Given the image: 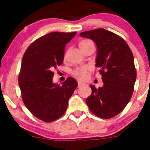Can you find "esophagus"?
<instances>
[{
  "label": "esophagus",
  "mask_w": 150,
  "mask_h": 150,
  "mask_svg": "<svg viewBox=\"0 0 150 150\" xmlns=\"http://www.w3.org/2000/svg\"><path fill=\"white\" fill-rule=\"evenodd\" d=\"M78 87H81V86H83V85L84 83H83L80 82V81H78Z\"/></svg>",
  "instance_id": "1"
}]
</instances>
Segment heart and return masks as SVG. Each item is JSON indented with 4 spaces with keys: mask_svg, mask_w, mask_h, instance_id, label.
<instances>
[{
    "mask_svg": "<svg viewBox=\"0 0 150 150\" xmlns=\"http://www.w3.org/2000/svg\"><path fill=\"white\" fill-rule=\"evenodd\" d=\"M92 43L90 40H83L82 41L80 42L79 46L81 48V49H82L85 46H86L88 43ZM91 69V67L89 65H83L81 67H78L75 68V69H73V71L72 72L73 76H75V78H77L79 80H84L85 78H86L87 77L88 72Z\"/></svg>",
    "mask_w": 150,
    "mask_h": 150,
    "instance_id": "heart-1",
    "label": "heart"
}]
</instances>
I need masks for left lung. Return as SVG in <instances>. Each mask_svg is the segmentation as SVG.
<instances>
[{
    "label": "left lung",
    "instance_id": "1",
    "mask_svg": "<svg viewBox=\"0 0 150 150\" xmlns=\"http://www.w3.org/2000/svg\"><path fill=\"white\" fill-rule=\"evenodd\" d=\"M80 35L96 43V66L104 83L98 88L91 85L92 93L86 104L97 117L112 118L123 110L134 92L137 70L132 51L121 37L105 29L83 32Z\"/></svg>",
    "mask_w": 150,
    "mask_h": 150
}]
</instances>
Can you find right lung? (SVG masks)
Here are the masks:
<instances>
[{
    "mask_svg": "<svg viewBox=\"0 0 150 150\" xmlns=\"http://www.w3.org/2000/svg\"><path fill=\"white\" fill-rule=\"evenodd\" d=\"M74 33L53 32L35 40L23 56L19 75L22 98L29 111L44 122H53L66 112L78 83L69 77L62 85L52 81L54 69L63 62L64 48Z\"/></svg>",
    "mask_w": 150,
    "mask_h": 150,
    "instance_id": "obj_1",
    "label": "right lung"
}]
</instances>
